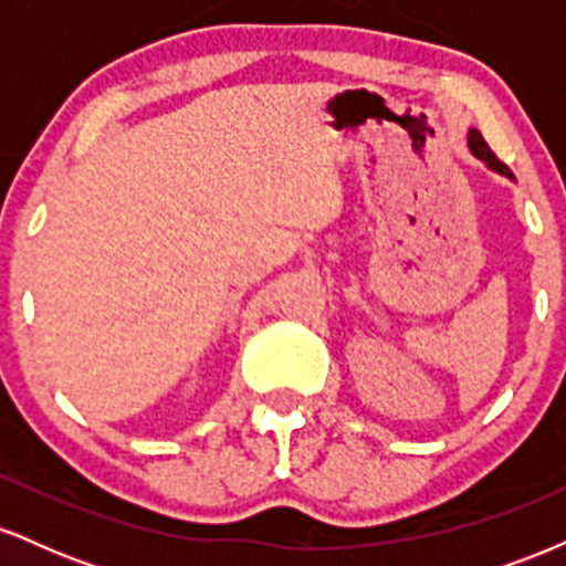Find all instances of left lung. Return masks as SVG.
Segmentation results:
<instances>
[{"label":"left lung","mask_w":566,"mask_h":566,"mask_svg":"<svg viewBox=\"0 0 566 566\" xmlns=\"http://www.w3.org/2000/svg\"><path fill=\"white\" fill-rule=\"evenodd\" d=\"M469 146H471V151L476 154L479 159L486 161V165L492 167V170H497L500 175H505V178H513V172L509 170V165H505V161H500L497 154L492 151L490 146H486V140L482 138V133H476V129H471V133H469Z\"/></svg>","instance_id":"8db88e82"}]
</instances>
